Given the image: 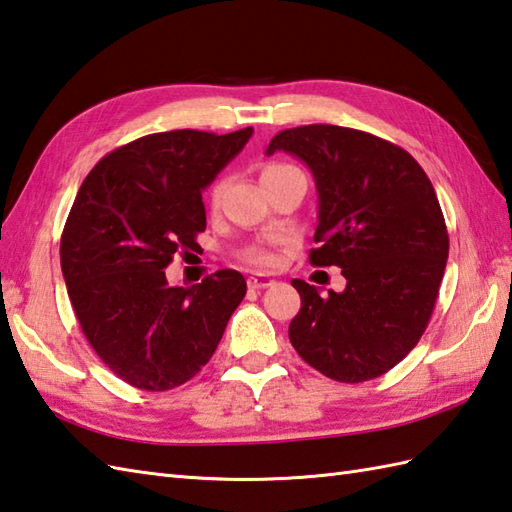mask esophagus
Wrapping results in <instances>:
<instances>
[{"mask_svg":"<svg viewBox=\"0 0 512 512\" xmlns=\"http://www.w3.org/2000/svg\"><path fill=\"white\" fill-rule=\"evenodd\" d=\"M247 285H249V289H265V287L274 285V278L265 276V274H252L247 278Z\"/></svg>","mask_w":512,"mask_h":512,"instance_id":"34e87169","label":"esophagus"}]
</instances>
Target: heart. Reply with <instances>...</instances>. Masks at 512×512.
Instances as JSON below:
<instances>
[{
  "label": "heart",
  "instance_id": "obj_1",
  "mask_svg": "<svg viewBox=\"0 0 512 512\" xmlns=\"http://www.w3.org/2000/svg\"><path fill=\"white\" fill-rule=\"evenodd\" d=\"M289 168H293V166H289V164H280V162H269V164H265V166H263V173H260V177H263V179H267V177H274V175L285 173V170H289ZM223 190H225V179H219L217 184H214V186H212V190H210V201H212V206H217V203L221 201ZM249 260H252V263H256V265H271V263H274V258H271L269 254H265V252H254L252 256H249Z\"/></svg>",
  "mask_w": 512,
  "mask_h": 512
}]
</instances>
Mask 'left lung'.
I'll return each instance as SVG.
<instances>
[{"mask_svg": "<svg viewBox=\"0 0 512 512\" xmlns=\"http://www.w3.org/2000/svg\"><path fill=\"white\" fill-rule=\"evenodd\" d=\"M285 151L311 168L317 188L311 265L342 267L346 289L322 295L291 280L302 306L289 324L298 355L342 383L394 368L425 333L449 256L436 190L414 157L377 135L306 124L280 131Z\"/></svg>", "mask_w": 512, "mask_h": 512, "instance_id": "obj_1", "label": "left lung"}]
</instances>
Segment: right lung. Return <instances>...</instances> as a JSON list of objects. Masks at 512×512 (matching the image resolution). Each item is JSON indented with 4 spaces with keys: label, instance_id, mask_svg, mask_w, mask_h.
<instances>
[{
    "label": "right lung",
    "instance_id": "right-lung-1",
    "mask_svg": "<svg viewBox=\"0 0 512 512\" xmlns=\"http://www.w3.org/2000/svg\"><path fill=\"white\" fill-rule=\"evenodd\" d=\"M252 133L144 135L102 157L78 190L61 236L67 295L96 355L133 388L164 392L195 377L245 298L234 269L192 287H168L164 269L197 247L201 190Z\"/></svg>",
    "mask_w": 512,
    "mask_h": 512
}]
</instances>
